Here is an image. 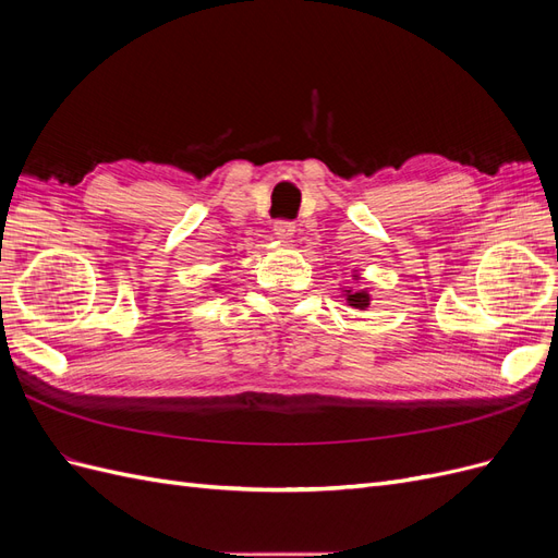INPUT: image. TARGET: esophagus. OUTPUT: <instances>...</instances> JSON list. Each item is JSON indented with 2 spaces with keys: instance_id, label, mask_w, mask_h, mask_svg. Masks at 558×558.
<instances>
[{
  "instance_id": "34e87169",
  "label": "esophagus",
  "mask_w": 558,
  "mask_h": 558,
  "mask_svg": "<svg viewBox=\"0 0 558 558\" xmlns=\"http://www.w3.org/2000/svg\"><path fill=\"white\" fill-rule=\"evenodd\" d=\"M293 232H295L293 221H277L275 223V234H277L279 242H289L293 238Z\"/></svg>"
}]
</instances>
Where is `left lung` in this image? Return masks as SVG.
Masks as SVG:
<instances>
[{
    "instance_id": "left-lung-1",
    "label": "left lung",
    "mask_w": 558,
    "mask_h": 558,
    "mask_svg": "<svg viewBox=\"0 0 558 558\" xmlns=\"http://www.w3.org/2000/svg\"><path fill=\"white\" fill-rule=\"evenodd\" d=\"M347 302L353 310H365L369 305V293L367 291H356V293L347 291Z\"/></svg>"
}]
</instances>
